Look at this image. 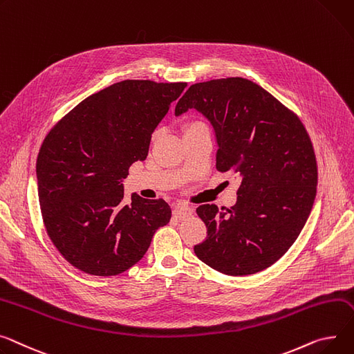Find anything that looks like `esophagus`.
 I'll return each instance as SVG.
<instances>
[{
  "label": "esophagus",
  "mask_w": 354,
  "mask_h": 354,
  "mask_svg": "<svg viewBox=\"0 0 354 354\" xmlns=\"http://www.w3.org/2000/svg\"><path fill=\"white\" fill-rule=\"evenodd\" d=\"M172 214H174V216L178 218V219H186V218H189V216L194 214V207L189 206V205H182V203H179V205H176V206L174 207Z\"/></svg>",
  "instance_id": "1"
}]
</instances>
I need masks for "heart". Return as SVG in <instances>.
<instances>
[{"label":"heart","instance_id":"b5f03b06","mask_svg":"<svg viewBox=\"0 0 354 354\" xmlns=\"http://www.w3.org/2000/svg\"><path fill=\"white\" fill-rule=\"evenodd\" d=\"M203 128H207L202 121H192V122H187L185 127H183V135L185 133H189V132H194V131H198V129H203ZM158 138V133L155 132L152 135V140H155Z\"/></svg>","mask_w":354,"mask_h":354}]
</instances>
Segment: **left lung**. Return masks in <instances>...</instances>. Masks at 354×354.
<instances>
[{"mask_svg": "<svg viewBox=\"0 0 354 354\" xmlns=\"http://www.w3.org/2000/svg\"><path fill=\"white\" fill-rule=\"evenodd\" d=\"M192 108L214 128L216 169L232 171L241 183L230 209H196L207 236L194 250L229 276L261 272L289 250L310 215L317 186L312 140L296 113L241 77L191 85L175 115Z\"/></svg>", "mask_w": 354, "mask_h": 354, "instance_id": "left-lung-1", "label": "left lung"}]
</instances>
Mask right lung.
I'll return each instance as SVG.
<instances>
[{"label":"right lung","mask_w":354,"mask_h":354,"mask_svg":"<svg viewBox=\"0 0 354 354\" xmlns=\"http://www.w3.org/2000/svg\"><path fill=\"white\" fill-rule=\"evenodd\" d=\"M185 86L116 82L80 102L44 139L37 159L44 225L77 269L95 276L128 270L169 222L167 202L136 194L125 202L122 182L133 162L147 159L153 131Z\"/></svg>","instance_id":"right-lung-1"}]
</instances>
